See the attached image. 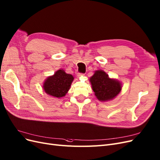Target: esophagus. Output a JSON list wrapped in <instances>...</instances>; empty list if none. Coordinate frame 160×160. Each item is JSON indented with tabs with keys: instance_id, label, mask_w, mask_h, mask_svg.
Returning a JSON list of instances; mask_svg holds the SVG:
<instances>
[{
	"instance_id": "esophagus-1",
	"label": "esophagus",
	"mask_w": 160,
	"mask_h": 160,
	"mask_svg": "<svg viewBox=\"0 0 160 160\" xmlns=\"http://www.w3.org/2000/svg\"><path fill=\"white\" fill-rule=\"evenodd\" d=\"M77 75H78V78H81V77L84 76L85 74L84 73H78Z\"/></svg>"
}]
</instances>
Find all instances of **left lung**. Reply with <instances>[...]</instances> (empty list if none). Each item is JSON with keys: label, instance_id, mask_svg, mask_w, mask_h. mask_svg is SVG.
Instances as JSON below:
<instances>
[{"label": "left lung", "instance_id": "obj_1", "mask_svg": "<svg viewBox=\"0 0 160 160\" xmlns=\"http://www.w3.org/2000/svg\"><path fill=\"white\" fill-rule=\"evenodd\" d=\"M90 82L95 96L101 101L114 98L122 88L119 81L110 79L108 75L101 70L96 71L90 78Z\"/></svg>", "mask_w": 160, "mask_h": 160}]
</instances>
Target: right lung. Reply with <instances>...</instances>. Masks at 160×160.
I'll return each mask as SVG.
<instances>
[{
  "label": "right lung",
  "instance_id": "add662e5",
  "mask_svg": "<svg viewBox=\"0 0 160 160\" xmlns=\"http://www.w3.org/2000/svg\"><path fill=\"white\" fill-rule=\"evenodd\" d=\"M73 80L72 75L59 69L45 81L43 89L49 95L58 98L62 97L69 91Z\"/></svg>",
  "mask_w": 160,
  "mask_h": 160
}]
</instances>
